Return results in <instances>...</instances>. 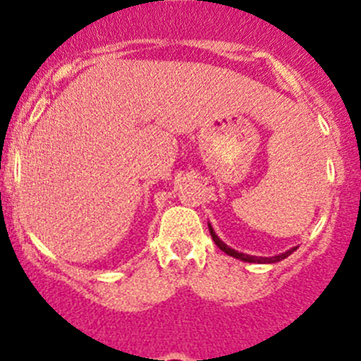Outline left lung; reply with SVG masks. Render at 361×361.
Masks as SVG:
<instances>
[{
    "label": "left lung",
    "instance_id": "8db88e82",
    "mask_svg": "<svg viewBox=\"0 0 361 361\" xmlns=\"http://www.w3.org/2000/svg\"><path fill=\"white\" fill-rule=\"evenodd\" d=\"M209 232H211V238H213L214 245H216L218 248H220L221 251H225V253H227V255H231V257H234V258H239V260H243V262H251V264H276V262L283 260V258H286V257H288V255H292L293 251L297 250V248H292V250L285 251V253H281V255H276V257H271V258H264V257H253V255L239 253V251H235V250L228 248V246L225 245L224 241H220V238H218V235L214 234V231H213V228H211V225H209Z\"/></svg>",
    "mask_w": 361,
    "mask_h": 361
}]
</instances>
